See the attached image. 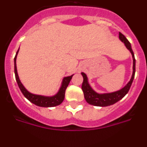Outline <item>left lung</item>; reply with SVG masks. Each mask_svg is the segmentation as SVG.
<instances>
[{"label": "left lung", "mask_w": 147, "mask_h": 147, "mask_svg": "<svg viewBox=\"0 0 147 147\" xmlns=\"http://www.w3.org/2000/svg\"><path fill=\"white\" fill-rule=\"evenodd\" d=\"M119 39L124 42L127 49L130 51L132 56V59H133V72H132L130 81L127 83L125 87H124L120 90L113 92V93L99 94V93L95 92L92 89L91 87L90 86L89 83H88V77H87L86 74L85 73H82V75L83 76L82 89V91L84 93V96H85L86 102L90 105L98 106V107H107V106L113 105V104L119 102V100L121 99L128 93L129 88L132 85V83L135 77V73H136V59H135L134 53L132 51L130 42L127 40L125 36L121 32H119Z\"/></svg>", "instance_id": "8db88e82"}]
</instances>
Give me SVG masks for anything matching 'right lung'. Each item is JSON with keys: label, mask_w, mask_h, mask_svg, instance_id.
Here are the masks:
<instances>
[{"label": "right lung", "mask_w": 147, "mask_h": 147, "mask_svg": "<svg viewBox=\"0 0 147 147\" xmlns=\"http://www.w3.org/2000/svg\"><path fill=\"white\" fill-rule=\"evenodd\" d=\"M19 51V49L18 50L16 53V55L15 57V79H16L17 83H18V87L21 90L23 96L28 100L32 103L34 104L35 105L39 106V107H55L57 105H60L63 100L65 98V90L67 87L69 85L70 81L72 79L73 75L70 76H67L65 77L62 80V85H61L60 88H59V91L56 95L53 96H40V95H35L33 93H31L24 88L22 83L20 82V79L18 77V71H17V66H16V58L18 53Z\"/></svg>", "instance_id": "obj_1"}]
</instances>
